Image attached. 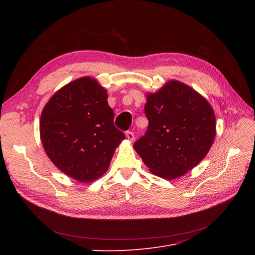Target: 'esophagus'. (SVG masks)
Wrapping results in <instances>:
<instances>
[{
    "label": "esophagus",
    "instance_id": "obj_1",
    "mask_svg": "<svg viewBox=\"0 0 255 255\" xmlns=\"http://www.w3.org/2000/svg\"><path fill=\"white\" fill-rule=\"evenodd\" d=\"M126 137H127L130 141L134 140V134H133V132H131V131H127V132H126Z\"/></svg>",
    "mask_w": 255,
    "mask_h": 255
}]
</instances>
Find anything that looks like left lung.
Listing matches in <instances>:
<instances>
[{
    "label": "left lung",
    "mask_w": 255,
    "mask_h": 255,
    "mask_svg": "<svg viewBox=\"0 0 255 255\" xmlns=\"http://www.w3.org/2000/svg\"><path fill=\"white\" fill-rule=\"evenodd\" d=\"M145 97L148 130L133 148L155 176L180 178L209 153L216 135L215 114L204 96L176 79Z\"/></svg>",
    "instance_id": "1"
}]
</instances>
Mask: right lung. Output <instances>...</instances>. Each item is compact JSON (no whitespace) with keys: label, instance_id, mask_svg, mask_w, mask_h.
<instances>
[{"label":"right lung","instance_id":"1","mask_svg":"<svg viewBox=\"0 0 255 255\" xmlns=\"http://www.w3.org/2000/svg\"><path fill=\"white\" fill-rule=\"evenodd\" d=\"M107 96L96 78L80 77L53 94L40 117V138L46 155L78 182L91 183L103 176L125 139L114 125Z\"/></svg>","mask_w":255,"mask_h":255}]
</instances>
